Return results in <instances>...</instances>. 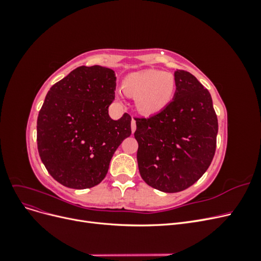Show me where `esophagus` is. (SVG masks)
Returning a JSON list of instances; mask_svg holds the SVG:
<instances>
[{
  "label": "esophagus",
  "instance_id": "obj_1",
  "mask_svg": "<svg viewBox=\"0 0 261 261\" xmlns=\"http://www.w3.org/2000/svg\"><path fill=\"white\" fill-rule=\"evenodd\" d=\"M130 127H132V133H134V132H135V129H136V121H135V120H134V118H133V120H132V124H130Z\"/></svg>",
  "mask_w": 261,
  "mask_h": 261
}]
</instances>
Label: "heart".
Returning a JSON list of instances; mask_svg holds the SVG:
<instances>
[{
    "label": "heart",
    "instance_id": "b5f03b06",
    "mask_svg": "<svg viewBox=\"0 0 261 261\" xmlns=\"http://www.w3.org/2000/svg\"><path fill=\"white\" fill-rule=\"evenodd\" d=\"M122 89L135 99L137 111L146 116L162 112L174 97L176 83L171 73L159 69H145L124 78Z\"/></svg>",
    "mask_w": 261,
    "mask_h": 261
}]
</instances>
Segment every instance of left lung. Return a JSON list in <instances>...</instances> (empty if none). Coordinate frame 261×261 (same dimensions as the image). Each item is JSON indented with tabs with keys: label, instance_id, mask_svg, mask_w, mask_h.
Segmentation results:
<instances>
[{
	"label": "left lung",
	"instance_id": "8db88e82",
	"mask_svg": "<svg viewBox=\"0 0 261 261\" xmlns=\"http://www.w3.org/2000/svg\"><path fill=\"white\" fill-rule=\"evenodd\" d=\"M171 103L149 118H135L137 162L146 183L164 193L192 186L207 171L217 145L218 118L212 99L197 78L174 73Z\"/></svg>",
	"mask_w": 261,
	"mask_h": 261
}]
</instances>
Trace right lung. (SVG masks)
I'll return each instance as SVG.
<instances>
[{"label":"right lung","instance_id":"obj_1","mask_svg":"<svg viewBox=\"0 0 261 261\" xmlns=\"http://www.w3.org/2000/svg\"><path fill=\"white\" fill-rule=\"evenodd\" d=\"M115 86L113 69L81 66L46 94L37 121L38 151L60 184L85 189L101 183L116 149L130 136L127 113L117 121L109 115Z\"/></svg>","mask_w":261,"mask_h":261}]
</instances>
